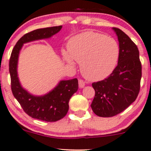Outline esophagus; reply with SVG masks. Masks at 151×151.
I'll return each mask as SVG.
<instances>
[{"mask_svg": "<svg viewBox=\"0 0 151 151\" xmlns=\"http://www.w3.org/2000/svg\"><path fill=\"white\" fill-rule=\"evenodd\" d=\"M78 83H79V87H80V88H83V87H85V83L83 81V80H79Z\"/></svg>", "mask_w": 151, "mask_h": 151, "instance_id": "1", "label": "esophagus"}]
</instances>
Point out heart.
<instances>
[{
  "label": "heart",
  "instance_id": "b5f03b06",
  "mask_svg": "<svg viewBox=\"0 0 151 151\" xmlns=\"http://www.w3.org/2000/svg\"><path fill=\"white\" fill-rule=\"evenodd\" d=\"M68 52L62 51L64 60L73 66V60L81 64L85 78L101 81L112 73L118 64L119 46L113 38L102 33L86 31L70 40Z\"/></svg>",
  "mask_w": 151,
  "mask_h": 151
}]
</instances>
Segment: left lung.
I'll return each instance as SVG.
<instances>
[{"instance_id": "left-lung-1", "label": "left lung", "mask_w": 151, "mask_h": 151, "mask_svg": "<svg viewBox=\"0 0 151 151\" xmlns=\"http://www.w3.org/2000/svg\"><path fill=\"white\" fill-rule=\"evenodd\" d=\"M119 41L118 66L109 77L92 83L95 96L93 112L104 118L120 113L135 101L140 90L141 64L134 42L120 29L113 27Z\"/></svg>"}]
</instances>
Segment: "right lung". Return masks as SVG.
I'll return each mask as SVG.
<instances>
[{"label":"right lung","instance_id":"right-lung-1","mask_svg":"<svg viewBox=\"0 0 151 151\" xmlns=\"http://www.w3.org/2000/svg\"><path fill=\"white\" fill-rule=\"evenodd\" d=\"M62 26L39 29L26 33L18 40L11 53L9 71L13 95L20 104L24 111L31 118L46 122L61 120L68 111L70 97L78 89V81L74 78L61 81L52 90L42 96H34L24 90L17 75V63L19 52L24 43L49 38L61 30Z\"/></svg>","mask_w":151,"mask_h":151}]
</instances>
